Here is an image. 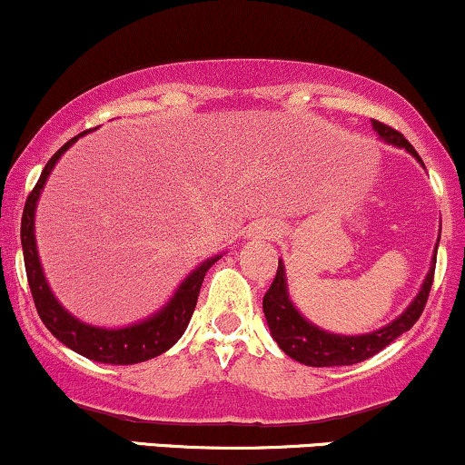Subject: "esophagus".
<instances>
[{
	"mask_svg": "<svg viewBox=\"0 0 465 465\" xmlns=\"http://www.w3.org/2000/svg\"><path fill=\"white\" fill-rule=\"evenodd\" d=\"M277 232H279V229H277L275 223H262V225L255 229V233L260 238H275Z\"/></svg>",
	"mask_w": 465,
	"mask_h": 465,
	"instance_id": "34e87169",
	"label": "esophagus"
}]
</instances>
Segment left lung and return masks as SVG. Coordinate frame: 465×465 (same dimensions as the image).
<instances>
[{
	"label": "left lung",
	"instance_id": "obj_1",
	"mask_svg": "<svg viewBox=\"0 0 465 465\" xmlns=\"http://www.w3.org/2000/svg\"><path fill=\"white\" fill-rule=\"evenodd\" d=\"M372 127L385 143H392L396 147L407 149L413 158L422 162L420 155L416 153V149H413L411 144L407 143V138L402 136L401 132H396L394 127L385 125L381 121H372ZM435 255H438V247H435ZM433 275L435 257L420 292H418L416 299L411 301V305L407 307L396 321L390 322L388 327L366 335H335L314 327V324L307 322L305 318L294 310L292 301L288 299L286 272H283V264L279 262L277 275L272 279L268 292L264 294V316L268 327H271L272 338L277 340L279 349L292 357V360L305 363V366L316 368L351 366V363L363 361L368 360V357L377 355L379 351L385 349L390 342H394L399 335L410 331L418 318H420L424 305H427L430 286H433Z\"/></svg>",
	"mask_w": 465,
	"mask_h": 465
}]
</instances>
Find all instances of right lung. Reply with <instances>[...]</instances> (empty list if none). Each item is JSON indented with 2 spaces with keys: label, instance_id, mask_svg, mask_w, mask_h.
<instances>
[{
  "label": "right lung",
  "instance_id": "obj_1",
  "mask_svg": "<svg viewBox=\"0 0 465 465\" xmlns=\"http://www.w3.org/2000/svg\"><path fill=\"white\" fill-rule=\"evenodd\" d=\"M84 134L86 132L77 134L75 138H71L69 143L55 151L47 164H45L36 186L32 188L30 194H27L24 216H21V244H24L27 283H30L32 299H35L36 312L45 322V327H47L60 342L69 346L71 351H75V353L88 357V360L93 361L116 363V366L141 363L162 355L182 338V333L186 331L190 322V316H193L194 307H197L199 290L201 283H203L205 272L210 271V266L214 264L221 255L203 262L197 271L190 272V275L183 279L182 286H179L175 296L171 299V303L162 312H158L153 318H149V321L132 324V327L125 329H99L73 318L69 312L55 301L47 282H45L35 240V210L38 194H41L45 182H47V175L52 173L55 162H58L60 155H63L77 138L84 136Z\"/></svg>",
  "mask_w": 465,
  "mask_h": 465
}]
</instances>
